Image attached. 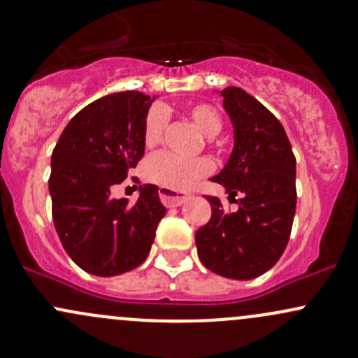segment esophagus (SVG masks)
<instances>
[{
	"instance_id": "1",
	"label": "esophagus",
	"mask_w": 358,
	"mask_h": 358,
	"mask_svg": "<svg viewBox=\"0 0 358 358\" xmlns=\"http://www.w3.org/2000/svg\"><path fill=\"white\" fill-rule=\"evenodd\" d=\"M159 194H160V199H162V203L167 206V208H172V206H180L184 201H187V199H189V194H179V193H176V191L169 189V187H160Z\"/></svg>"
}]
</instances>
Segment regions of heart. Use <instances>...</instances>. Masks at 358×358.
Here are the masks:
<instances>
[{"label": "heart", "mask_w": 358, "mask_h": 358, "mask_svg": "<svg viewBox=\"0 0 358 358\" xmlns=\"http://www.w3.org/2000/svg\"><path fill=\"white\" fill-rule=\"evenodd\" d=\"M187 116L194 122L196 128L205 136L213 138L222 131L224 119L218 109L211 103L198 102L189 106ZM167 116L162 107H153L145 119L143 140L148 148L155 147L162 141ZM213 165L208 159H180L171 152H159L152 155L145 162V178L152 182L160 184L162 187H169L174 191H186L194 186L199 179L208 176Z\"/></svg>", "instance_id": "1"}]
</instances>
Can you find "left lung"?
<instances>
[{"mask_svg":"<svg viewBox=\"0 0 358 358\" xmlns=\"http://www.w3.org/2000/svg\"><path fill=\"white\" fill-rule=\"evenodd\" d=\"M224 107L232 119V155L213 182L225 186L239 208L225 211L220 198L211 205L208 224L196 230L201 263L217 275L251 280L275 266L285 251L294 224L295 155L285 129L266 107L237 87H227Z\"/></svg>","mask_w":358,"mask_h":358,"instance_id":"obj_1","label":"left lung"}]
</instances>
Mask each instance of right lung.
Masks as SVG:
<instances>
[{
    "label": "right lung",
    "mask_w": 358,
    "mask_h": 358,
    "mask_svg": "<svg viewBox=\"0 0 358 358\" xmlns=\"http://www.w3.org/2000/svg\"><path fill=\"white\" fill-rule=\"evenodd\" d=\"M153 101L131 90L88 103L52 150L49 193L56 232L71 259L92 275L114 276L140 266L165 215L155 184L140 186L133 205L110 196L143 157Z\"/></svg>",
    "instance_id": "1"
}]
</instances>
